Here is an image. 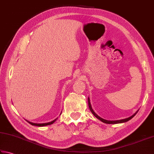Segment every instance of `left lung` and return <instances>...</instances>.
Wrapping results in <instances>:
<instances>
[{"label":"left lung","mask_w":154,"mask_h":154,"mask_svg":"<svg viewBox=\"0 0 154 154\" xmlns=\"http://www.w3.org/2000/svg\"><path fill=\"white\" fill-rule=\"evenodd\" d=\"M88 106H89V108H90V110H91V111L92 112V114H93L96 117H97L98 119H99L100 121H102V122L104 123H107V124H117V123H125V122H127V121H128L129 120L131 119L134 117V116L136 115V113H135L134 115H132L131 117H130L129 118H127V119H121V120H118V121H107V120H105V119H102L101 117H100L99 116H98L96 113L94 112L93 110H92V106H91V103H90V99H88Z\"/></svg>","instance_id":"obj_1"}]
</instances>
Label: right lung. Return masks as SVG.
Wrapping results in <instances>:
<instances>
[{"instance_id": "obj_1", "label": "right lung", "mask_w": 154, "mask_h": 154, "mask_svg": "<svg viewBox=\"0 0 154 154\" xmlns=\"http://www.w3.org/2000/svg\"><path fill=\"white\" fill-rule=\"evenodd\" d=\"M56 121V119L54 121H51V122H49V123H31L29 122V121H28L29 123H30L32 125H35V126H38V127H43V126H46V125H50L53 124L55 121Z\"/></svg>"}]
</instances>
